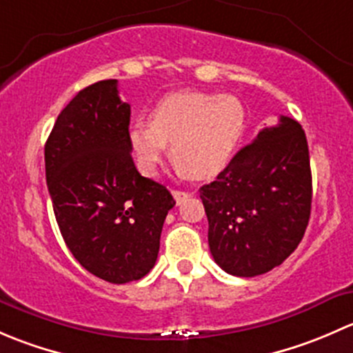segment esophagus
I'll return each instance as SVG.
<instances>
[{
  "mask_svg": "<svg viewBox=\"0 0 353 353\" xmlns=\"http://www.w3.org/2000/svg\"><path fill=\"white\" fill-rule=\"evenodd\" d=\"M172 194H174V198H176L177 203L184 201V199L190 196V193H188V191H179V190H174Z\"/></svg>",
  "mask_w": 353,
  "mask_h": 353,
  "instance_id": "34e87169",
  "label": "esophagus"
}]
</instances>
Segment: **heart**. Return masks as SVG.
<instances>
[{
	"mask_svg": "<svg viewBox=\"0 0 353 353\" xmlns=\"http://www.w3.org/2000/svg\"><path fill=\"white\" fill-rule=\"evenodd\" d=\"M244 131L245 109L237 97L179 92L157 102L148 124L131 128L128 145L145 176H155L170 143L177 169L205 179L229 165Z\"/></svg>",
	"mask_w": 353,
	"mask_h": 353,
	"instance_id": "obj_1",
	"label": "heart"
}]
</instances>
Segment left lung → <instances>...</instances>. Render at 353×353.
Instances as JSON below:
<instances>
[{"mask_svg":"<svg viewBox=\"0 0 353 353\" xmlns=\"http://www.w3.org/2000/svg\"><path fill=\"white\" fill-rule=\"evenodd\" d=\"M208 245L223 272L256 276L295 251L309 223L312 177L301 124L280 116L241 148L213 183L199 188Z\"/></svg>","mask_w":353,"mask_h":353,"instance_id":"obj_1","label":"left lung"}]
</instances>
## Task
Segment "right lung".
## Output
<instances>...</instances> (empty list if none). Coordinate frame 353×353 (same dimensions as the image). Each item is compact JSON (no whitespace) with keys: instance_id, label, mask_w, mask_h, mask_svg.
Returning <instances> with one entry per match:
<instances>
[{"instance_id":"add662e5","label":"right lung","mask_w":353,"mask_h":353,"mask_svg":"<svg viewBox=\"0 0 353 353\" xmlns=\"http://www.w3.org/2000/svg\"><path fill=\"white\" fill-rule=\"evenodd\" d=\"M130 116L117 80L97 81L61 110L44 147L63 239L87 272L109 283L140 280L154 268L163 220L176 205L165 186L134 167Z\"/></svg>"}]
</instances>
